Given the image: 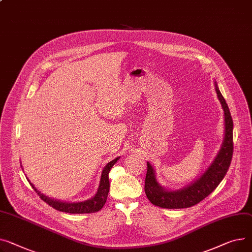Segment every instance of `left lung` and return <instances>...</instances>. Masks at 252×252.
I'll return each mask as SVG.
<instances>
[{"label": "left lung", "instance_id": "8db88e82", "mask_svg": "<svg viewBox=\"0 0 252 252\" xmlns=\"http://www.w3.org/2000/svg\"><path fill=\"white\" fill-rule=\"evenodd\" d=\"M216 92L225 112V139L219 154L208 170L186 189L177 191H167L157 183L152 166L147 162L145 192L154 206L162 209H184L202 202L225 177L233 156V120L226 100L216 85Z\"/></svg>", "mask_w": 252, "mask_h": 252}]
</instances>
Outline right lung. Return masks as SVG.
Wrapping results in <instances>:
<instances>
[{
	"label": "right lung",
	"mask_w": 252,
	"mask_h": 252,
	"mask_svg": "<svg viewBox=\"0 0 252 252\" xmlns=\"http://www.w3.org/2000/svg\"><path fill=\"white\" fill-rule=\"evenodd\" d=\"M119 160V158H115L111 162H109L102 171L101 175V180H100V186L98 189L97 193L95 194L94 197L85 200V202H81V203H62V202H57V200H54L52 198H48L47 196L43 195L40 193L34 187L33 184L30 182L32 186L33 189H34L39 197L45 202L48 206L52 208L60 211V212H64V213H70V214H90V213H96L98 211L101 210L106 203L107 195L109 192V178L108 174L111 169V167L116 163V161Z\"/></svg>",
	"instance_id": "obj_1"
}]
</instances>
